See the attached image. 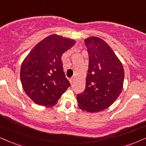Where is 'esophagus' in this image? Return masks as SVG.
Returning a JSON list of instances; mask_svg holds the SVG:
<instances>
[{
	"label": "esophagus",
	"instance_id": "esophagus-1",
	"mask_svg": "<svg viewBox=\"0 0 146 146\" xmlns=\"http://www.w3.org/2000/svg\"><path fill=\"white\" fill-rule=\"evenodd\" d=\"M74 77H71V79H69V81H70V83H71V84H73V81H74Z\"/></svg>",
	"mask_w": 146,
	"mask_h": 146
}]
</instances>
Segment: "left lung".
Returning <instances> with one entry per match:
<instances>
[{"instance_id":"left-lung-1","label":"left lung","mask_w":146,"mask_h":146,"mask_svg":"<svg viewBox=\"0 0 146 146\" xmlns=\"http://www.w3.org/2000/svg\"><path fill=\"white\" fill-rule=\"evenodd\" d=\"M89 55L86 89L77 95L80 109L98 112L108 108L122 92L125 72L121 60L106 42L98 37L85 40Z\"/></svg>"}]
</instances>
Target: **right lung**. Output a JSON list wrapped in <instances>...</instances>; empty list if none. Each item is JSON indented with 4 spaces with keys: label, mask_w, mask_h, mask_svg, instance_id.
<instances>
[{
    "label": "right lung",
    "mask_w": 146,
    "mask_h": 146,
    "mask_svg": "<svg viewBox=\"0 0 146 146\" xmlns=\"http://www.w3.org/2000/svg\"><path fill=\"white\" fill-rule=\"evenodd\" d=\"M75 40L50 35L37 44L22 62L20 78L24 91L36 104L54 106L70 86L61 56Z\"/></svg>",
    "instance_id": "1"
}]
</instances>
